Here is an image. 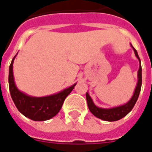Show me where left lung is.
<instances>
[{
	"label": "left lung",
	"instance_id": "left-lung-1",
	"mask_svg": "<svg viewBox=\"0 0 152 152\" xmlns=\"http://www.w3.org/2000/svg\"><path fill=\"white\" fill-rule=\"evenodd\" d=\"M134 50V52L136 54V56L138 58L139 61H140V69L138 70V83L136 86V88L135 89V92L127 104L121 105V106L116 107V108H113V109H102V108H98L94 104L91 97H89L88 93H86V101L88 107H89V111L91 112L95 116H97V118L102 119L103 121H118L120 119L123 118L127 114L129 113V112L131 111L132 109H133L134 105L136 104V101L138 99L139 95L140 93L141 89V85H142V67H141L140 59L139 57L137 51L135 48L132 47Z\"/></svg>",
	"mask_w": 152,
	"mask_h": 152
}]
</instances>
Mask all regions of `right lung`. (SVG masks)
I'll list each match as a JSON object with an SVG mask.
<instances>
[{
  "mask_svg": "<svg viewBox=\"0 0 152 152\" xmlns=\"http://www.w3.org/2000/svg\"><path fill=\"white\" fill-rule=\"evenodd\" d=\"M9 66V85L12 99L17 109L26 117L32 121H43L52 118L60 111L66 97L70 94L75 85L65 89L57 94L44 97H29L19 91L14 82L12 63Z\"/></svg>",
  "mask_w": 152,
  "mask_h": 152,
  "instance_id": "obj_1",
  "label": "right lung"
}]
</instances>
